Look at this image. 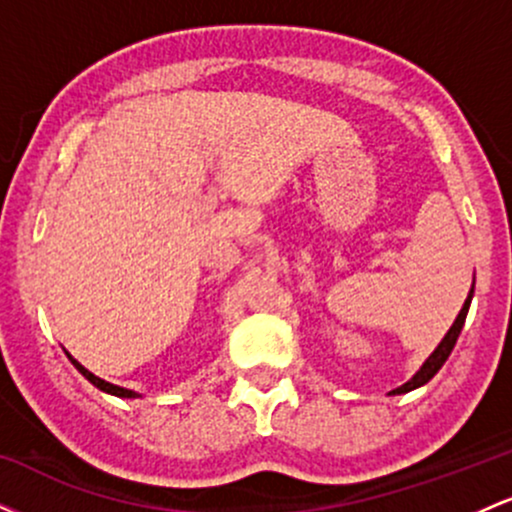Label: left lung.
Masks as SVG:
<instances>
[{"label":"left lung","mask_w":512,"mask_h":512,"mask_svg":"<svg viewBox=\"0 0 512 512\" xmlns=\"http://www.w3.org/2000/svg\"><path fill=\"white\" fill-rule=\"evenodd\" d=\"M472 293H474V289L469 291V296H467V301H464V305H462L460 315H457V320L452 322V327L448 330V334H445V337H443V342H440L438 349L426 358V363H424V366H421L419 373H416L414 378L409 380V383H404L402 387H397V390H392L390 395H404V392H411V390H416V387L426 385L428 380H431L433 375H436L438 370L443 368V363L448 361L450 351L455 349V342H457V337H460L464 320H467V310H469V303H472Z\"/></svg>","instance_id":"8db88e82"}]
</instances>
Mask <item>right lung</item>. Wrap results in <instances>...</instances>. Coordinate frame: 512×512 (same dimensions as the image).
Instances as JSON below:
<instances>
[{"mask_svg":"<svg viewBox=\"0 0 512 512\" xmlns=\"http://www.w3.org/2000/svg\"><path fill=\"white\" fill-rule=\"evenodd\" d=\"M69 358H72V356H69ZM72 363H74V366H76V370H79V373L84 375V378L88 380V383H93V385H96L98 390L108 392V395H115V397H127V399H129V397H139L137 392H132V390H125V387H117V385H113V383H105V380L96 378V375H93L91 370H86L84 366H81L79 361H74V358H72Z\"/></svg>","mask_w":512,"mask_h":512,"instance_id":"add662e5","label":"right lung"}]
</instances>
